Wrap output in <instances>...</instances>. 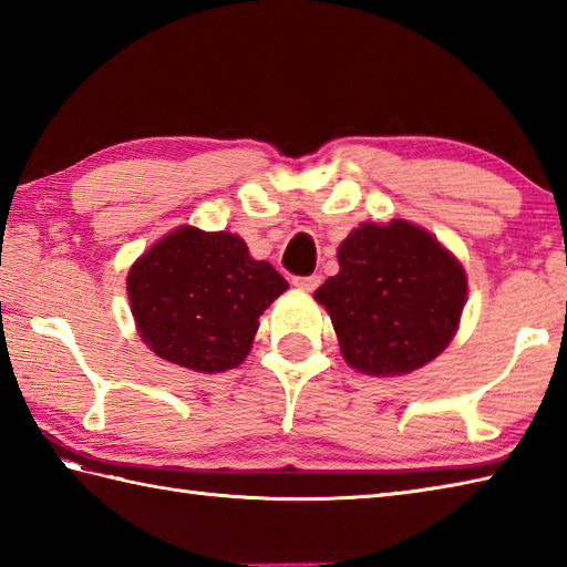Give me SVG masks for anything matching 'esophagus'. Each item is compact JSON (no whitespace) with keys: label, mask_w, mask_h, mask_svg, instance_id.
I'll return each instance as SVG.
<instances>
[{"label":"esophagus","mask_w":567,"mask_h":567,"mask_svg":"<svg viewBox=\"0 0 567 567\" xmlns=\"http://www.w3.org/2000/svg\"><path fill=\"white\" fill-rule=\"evenodd\" d=\"M292 285L297 287V290L302 292H315L317 287L321 285V275H307V277H295Z\"/></svg>","instance_id":"1"}]
</instances>
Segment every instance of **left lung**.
<instances>
[{"label": "left lung", "instance_id": "obj_1", "mask_svg": "<svg viewBox=\"0 0 567 567\" xmlns=\"http://www.w3.org/2000/svg\"><path fill=\"white\" fill-rule=\"evenodd\" d=\"M339 272L315 292L343 360L370 378H400L439 358L461 327L467 275L412 221H365L348 234Z\"/></svg>", "mask_w": 567, "mask_h": 567}]
</instances>
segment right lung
I'll return each instance as SVG.
<instances>
[{
	"mask_svg": "<svg viewBox=\"0 0 567 567\" xmlns=\"http://www.w3.org/2000/svg\"><path fill=\"white\" fill-rule=\"evenodd\" d=\"M287 287L238 234L197 226L155 240L126 275L141 341L167 363L204 375L244 363L260 315Z\"/></svg>",
	"mask_w": 567,
	"mask_h": 567,
	"instance_id": "obj_1",
	"label": "right lung"
}]
</instances>
